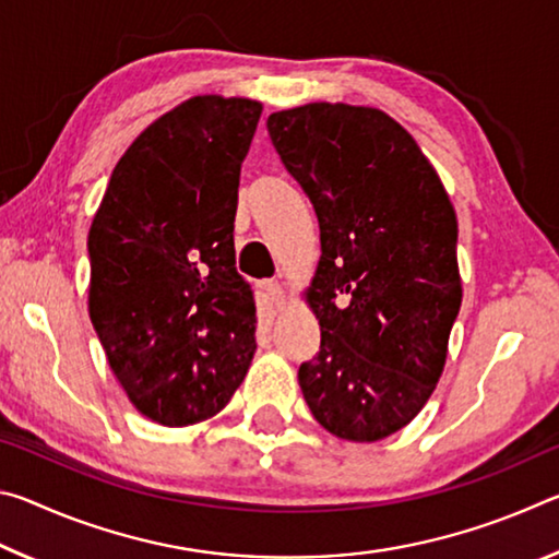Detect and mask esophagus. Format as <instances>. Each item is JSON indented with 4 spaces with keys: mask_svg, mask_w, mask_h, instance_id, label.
Returning a JSON list of instances; mask_svg holds the SVG:
<instances>
[{
    "mask_svg": "<svg viewBox=\"0 0 559 559\" xmlns=\"http://www.w3.org/2000/svg\"><path fill=\"white\" fill-rule=\"evenodd\" d=\"M263 290H266L271 306L283 308V302H286V296H283V286H281L278 281H263Z\"/></svg>",
    "mask_w": 559,
    "mask_h": 559,
    "instance_id": "esophagus-1",
    "label": "esophagus"
}]
</instances>
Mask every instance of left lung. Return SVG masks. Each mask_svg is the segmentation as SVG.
<instances>
[{
  "label": "left lung",
  "instance_id": "8db88e82",
  "mask_svg": "<svg viewBox=\"0 0 559 559\" xmlns=\"http://www.w3.org/2000/svg\"><path fill=\"white\" fill-rule=\"evenodd\" d=\"M266 128L323 246L308 290L320 349L298 370L302 396L335 437L380 441L421 412L443 372L461 308L456 212L382 110L310 103Z\"/></svg>",
  "mask_w": 559,
  "mask_h": 559
}]
</instances>
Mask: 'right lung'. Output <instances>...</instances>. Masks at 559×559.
<instances>
[{"label": "right lung", "instance_id": "add662e5", "mask_svg": "<svg viewBox=\"0 0 559 559\" xmlns=\"http://www.w3.org/2000/svg\"><path fill=\"white\" fill-rule=\"evenodd\" d=\"M249 98L197 96L120 157L88 234V310L112 374L163 427L222 412L257 353V300L236 271Z\"/></svg>", "mask_w": 559, "mask_h": 559}]
</instances>
